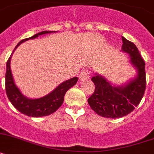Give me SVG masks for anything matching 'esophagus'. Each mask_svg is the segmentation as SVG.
I'll use <instances>...</instances> for the list:
<instances>
[{
    "label": "esophagus",
    "mask_w": 154,
    "mask_h": 154,
    "mask_svg": "<svg viewBox=\"0 0 154 154\" xmlns=\"http://www.w3.org/2000/svg\"><path fill=\"white\" fill-rule=\"evenodd\" d=\"M89 73H90V72L88 71V70H87V69L83 70V71L80 73V75H79V81H81V82L86 81L87 79L89 78Z\"/></svg>",
    "instance_id": "34e87169"
}]
</instances>
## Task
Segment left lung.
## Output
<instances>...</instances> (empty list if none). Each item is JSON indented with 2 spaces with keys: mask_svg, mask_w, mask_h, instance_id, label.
Wrapping results in <instances>:
<instances>
[{
  "mask_svg": "<svg viewBox=\"0 0 154 154\" xmlns=\"http://www.w3.org/2000/svg\"><path fill=\"white\" fill-rule=\"evenodd\" d=\"M122 51L129 54V63L136 70V75L122 85L111 83L95 73L91 81L95 90L88 99L92 110L102 117L117 119L127 116L140 104L146 89L145 62L134 43L124 37Z\"/></svg>",
  "mask_w": 154,
  "mask_h": 154,
  "instance_id": "obj_1",
  "label": "left lung"
}]
</instances>
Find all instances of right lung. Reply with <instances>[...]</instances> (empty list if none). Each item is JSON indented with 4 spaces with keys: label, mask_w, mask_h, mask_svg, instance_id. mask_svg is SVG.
Masks as SVG:
<instances>
[{
    "label": "right lung",
    "mask_w": 154,
    "mask_h": 154,
    "mask_svg": "<svg viewBox=\"0 0 154 154\" xmlns=\"http://www.w3.org/2000/svg\"><path fill=\"white\" fill-rule=\"evenodd\" d=\"M53 32H56L55 31H43V32L34 35L30 38H25L20 41L18 45L15 46L11 57H9L8 60L7 62L6 74H5V88H6L7 95L9 101L17 110L21 112L22 114L30 116V117L46 116L56 112L62 105L66 92L69 88L74 86L77 82V77L66 80L58 85L50 93L38 98H29L24 95L14 82L11 69V60L12 54L15 51V49L18 48V45L23 43L25 41L34 39L41 35Z\"/></svg>",
    "instance_id": "add662e5"
}]
</instances>
